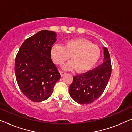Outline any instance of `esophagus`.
Listing matches in <instances>:
<instances>
[{
  "instance_id": "obj_1",
  "label": "esophagus",
  "mask_w": 132,
  "mask_h": 132,
  "mask_svg": "<svg viewBox=\"0 0 132 132\" xmlns=\"http://www.w3.org/2000/svg\"><path fill=\"white\" fill-rule=\"evenodd\" d=\"M66 74V72H65L64 71H61V77L64 76V75Z\"/></svg>"
}]
</instances>
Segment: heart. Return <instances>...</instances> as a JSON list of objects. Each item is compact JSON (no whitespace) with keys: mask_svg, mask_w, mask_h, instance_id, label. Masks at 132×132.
<instances>
[{"mask_svg":"<svg viewBox=\"0 0 132 132\" xmlns=\"http://www.w3.org/2000/svg\"><path fill=\"white\" fill-rule=\"evenodd\" d=\"M100 56L98 46L83 38L69 40L64 46L55 45L51 49V56L55 63L61 65L70 56L71 61L65 65L64 69H76L79 72L90 70L98 61Z\"/></svg>","mask_w":132,"mask_h":132,"instance_id":"b5f03b06","label":"heart"}]
</instances>
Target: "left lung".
I'll list each match as a JSON object with an SVG mask.
<instances>
[{"label":"left lung","instance_id":"1","mask_svg":"<svg viewBox=\"0 0 132 132\" xmlns=\"http://www.w3.org/2000/svg\"><path fill=\"white\" fill-rule=\"evenodd\" d=\"M104 61L100 65L86 73L74 76L69 87L71 98L81 104H88L101 96L106 88L111 73L110 54L104 48Z\"/></svg>","mask_w":132,"mask_h":132}]
</instances>
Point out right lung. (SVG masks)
Returning a JSON list of instances; mask_svg holds the SVG:
<instances>
[{"label": "right lung", "instance_id": "obj_1", "mask_svg": "<svg viewBox=\"0 0 132 132\" xmlns=\"http://www.w3.org/2000/svg\"><path fill=\"white\" fill-rule=\"evenodd\" d=\"M56 37L55 32L40 31L23 42L16 56L15 71L18 86L34 102L49 98L61 77L51 58Z\"/></svg>", "mask_w": 132, "mask_h": 132}]
</instances>
